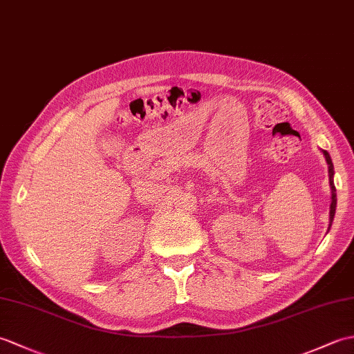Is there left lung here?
Returning <instances> with one entry per match:
<instances>
[{"label":"left lung","mask_w":354,"mask_h":354,"mask_svg":"<svg viewBox=\"0 0 354 354\" xmlns=\"http://www.w3.org/2000/svg\"><path fill=\"white\" fill-rule=\"evenodd\" d=\"M322 155H324L326 161L328 164V183H330V190H332V204H330V216H328V222L330 227H332V222L335 219V212H336V189H335V183H333V175H335V169H333V162L332 158H330L327 150H321ZM330 230V228H328Z\"/></svg>","instance_id":"obj_1"}]
</instances>
